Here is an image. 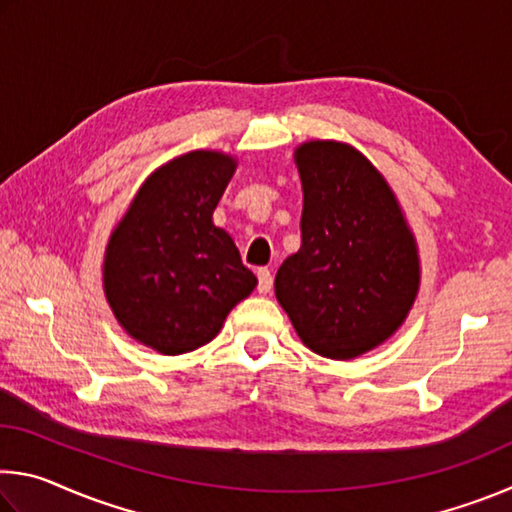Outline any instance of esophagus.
<instances>
[{
    "label": "esophagus",
    "mask_w": 512,
    "mask_h": 512,
    "mask_svg": "<svg viewBox=\"0 0 512 512\" xmlns=\"http://www.w3.org/2000/svg\"><path fill=\"white\" fill-rule=\"evenodd\" d=\"M273 289V275L268 268H259L257 271V291L259 293H271Z\"/></svg>",
    "instance_id": "esophagus-1"
}]
</instances>
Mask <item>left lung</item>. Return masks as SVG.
Wrapping results in <instances>:
<instances>
[{
  "instance_id": "1",
  "label": "left lung",
  "mask_w": 512,
  "mask_h": 512,
  "mask_svg": "<svg viewBox=\"0 0 512 512\" xmlns=\"http://www.w3.org/2000/svg\"><path fill=\"white\" fill-rule=\"evenodd\" d=\"M302 244L275 275V298L311 352L350 361L391 339L420 291L418 241L379 169L354 146L309 140Z\"/></svg>"
}]
</instances>
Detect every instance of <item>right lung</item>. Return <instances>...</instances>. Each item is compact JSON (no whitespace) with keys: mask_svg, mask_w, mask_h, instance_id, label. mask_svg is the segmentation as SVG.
<instances>
[{"mask_svg":"<svg viewBox=\"0 0 512 512\" xmlns=\"http://www.w3.org/2000/svg\"><path fill=\"white\" fill-rule=\"evenodd\" d=\"M237 171L223 151H189L155 169L103 255V293L137 343L167 357L192 352L221 332L257 287L235 241L212 214Z\"/></svg>","mask_w":512,"mask_h":512,"instance_id":"obj_1","label":"right lung"}]
</instances>
